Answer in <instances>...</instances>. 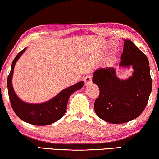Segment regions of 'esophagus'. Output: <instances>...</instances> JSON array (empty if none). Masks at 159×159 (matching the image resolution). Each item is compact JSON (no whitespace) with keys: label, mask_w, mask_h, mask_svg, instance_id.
<instances>
[{"label":"esophagus","mask_w":159,"mask_h":159,"mask_svg":"<svg viewBox=\"0 0 159 159\" xmlns=\"http://www.w3.org/2000/svg\"><path fill=\"white\" fill-rule=\"evenodd\" d=\"M84 83L85 85H88L91 84V83H92V77L89 76V75L87 76H85L84 79Z\"/></svg>","instance_id":"34e87169"}]
</instances>
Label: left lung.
<instances>
[{
	"instance_id": "1",
	"label": "left lung",
	"mask_w": 159,
	"mask_h": 159,
	"mask_svg": "<svg viewBox=\"0 0 159 159\" xmlns=\"http://www.w3.org/2000/svg\"><path fill=\"white\" fill-rule=\"evenodd\" d=\"M120 68L133 69L132 76L120 79L116 69L101 68L94 72L93 82L99 88L95 111L101 119L118 124L138 118L147 106L152 89L147 56L130 40H124Z\"/></svg>"
}]
</instances>
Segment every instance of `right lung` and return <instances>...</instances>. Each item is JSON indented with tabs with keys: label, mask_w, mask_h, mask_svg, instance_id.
I'll list each match as a JSON object with an SVG mask.
<instances>
[{
	"label": "right lung",
	"mask_w": 159,
	"mask_h": 159,
	"mask_svg": "<svg viewBox=\"0 0 159 159\" xmlns=\"http://www.w3.org/2000/svg\"><path fill=\"white\" fill-rule=\"evenodd\" d=\"M26 50V48L21 50L14 59L10 73L7 78V85L12 108L20 119L30 124L35 125L52 124L60 119L64 115L69 97L75 91L80 89L84 85V82H78L74 85L65 88L53 98L43 103L31 104L25 102L16 95L13 89L12 79L15 64Z\"/></svg>",
	"instance_id": "obj_1"
}]
</instances>
